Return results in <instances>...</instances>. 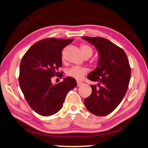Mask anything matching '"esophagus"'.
I'll return each instance as SVG.
<instances>
[{"mask_svg": "<svg viewBox=\"0 0 148 148\" xmlns=\"http://www.w3.org/2000/svg\"><path fill=\"white\" fill-rule=\"evenodd\" d=\"M83 84H84V83H82V82H79V81L77 82V87L81 86L82 85H83Z\"/></svg>", "mask_w": 148, "mask_h": 148, "instance_id": "34e87169", "label": "esophagus"}]
</instances>
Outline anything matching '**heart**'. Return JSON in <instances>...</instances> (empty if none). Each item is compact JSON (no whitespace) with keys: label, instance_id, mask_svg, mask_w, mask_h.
<instances>
[{"label":"heart","instance_id":"obj_1","mask_svg":"<svg viewBox=\"0 0 148 148\" xmlns=\"http://www.w3.org/2000/svg\"><path fill=\"white\" fill-rule=\"evenodd\" d=\"M80 47H81L82 53L83 54L85 58H89V57L92 56V53H93L92 49L89 45L86 44H82ZM62 59H64V56H62ZM87 72H88V69L87 68H85V67L72 66L67 71L66 75L68 76L72 77L74 79H76L77 80H81L83 78L85 75L87 73Z\"/></svg>","mask_w":148,"mask_h":148}]
</instances>
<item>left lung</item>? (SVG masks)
<instances>
[{
  "label": "left lung",
  "instance_id": "obj_1",
  "mask_svg": "<svg viewBox=\"0 0 148 148\" xmlns=\"http://www.w3.org/2000/svg\"><path fill=\"white\" fill-rule=\"evenodd\" d=\"M82 38L96 47L99 53L98 66L87 76L98 82V87L91 85L92 92L85 99V106L95 116H105L116 108L126 94L131 66L123 49L108 39L89 36Z\"/></svg>",
  "mask_w": 148,
  "mask_h": 148
}]
</instances>
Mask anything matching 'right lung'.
<instances>
[{"instance_id":"right-lung-1","label":"right lung","mask_w":148,"mask_h":148,"mask_svg":"<svg viewBox=\"0 0 148 148\" xmlns=\"http://www.w3.org/2000/svg\"><path fill=\"white\" fill-rule=\"evenodd\" d=\"M72 41L55 38L41 40L32 45L21 59L20 88L31 108L42 116L58 112L68 92L77 86L76 79L71 77L59 84L51 83L52 77L63 76L62 72H57L62 66V51Z\"/></svg>"}]
</instances>
